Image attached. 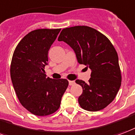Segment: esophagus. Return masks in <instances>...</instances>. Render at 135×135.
Segmentation results:
<instances>
[{
  "instance_id": "esophagus-1",
  "label": "esophagus",
  "mask_w": 135,
  "mask_h": 135,
  "mask_svg": "<svg viewBox=\"0 0 135 135\" xmlns=\"http://www.w3.org/2000/svg\"><path fill=\"white\" fill-rule=\"evenodd\" d=\"M74 84H75V81H69V84L70 86L74 85Z\"/></svg>"
}]
</instances>
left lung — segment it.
<instances>
[{
  "label": "left lung",
  "mask_w": 135,
  "mask_h": 135,
  "mask_svg": "<svg viewBox=\"0 0 135 135\" xmlns=\"http://www.w3.org/2000/svg\"><path fill=\"white\" fill-rule=\"evenodd\" d=\"M58 41L70 46L78 62L91 70L88 84L76 80L83 89L78 99L81 107L90 112L105 108L115 98L122 81L118 55L110 41L98 31L85 26L64 28Z\"/></svg>",
  "instance_id": "left-lung-1"
}]
</instances>
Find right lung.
<instances>
[{
  "mask_svg": "<svg viewBox=\"0 0 135 135\" xmlns=\"http://www.w3.org/2000/svg\"><path fill=\"white\" fill-rule=\"evenodd\" d=\"M61 29H37L26 35L12 57L11 77L22 105L37 116L54 113L69 85L65 79L47 77L48 53Z\"/></svg>",
  "mask_w": 135,
  "mask_h": 135,
  "instance_id": "obj_1",
  "label": "right lung"
}]
</instances>
